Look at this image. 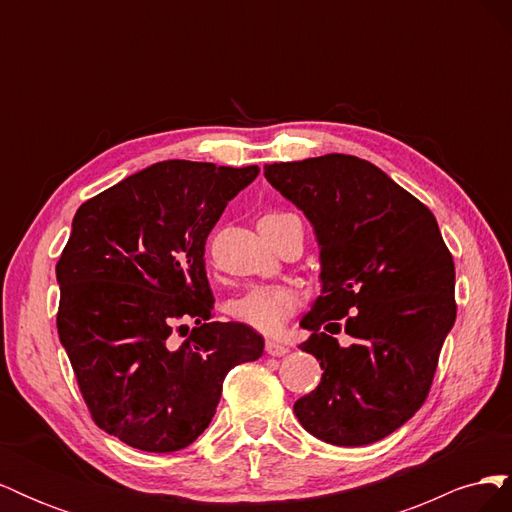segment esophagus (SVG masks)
<instances>
[{
  "mask_svg": "<svg viewBox=\"0 0 512 512\" xmlns=\"http://www.w3.org/2000/svg\"><path fill=\"white\" fill-rule=\"evenodd\" d=\"M265 350H267V354H271V356H284V354H288V346H284V344H280V342H275V339H267Z\"/></svg>",
  "mask_w": 512,
  "mask_h": 512,
  "instance_id": "obj_1",
  "label": "esophagus"
}]
</instances>
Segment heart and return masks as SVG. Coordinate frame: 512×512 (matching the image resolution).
<instances>
[{
	"label": "heart",
	"mask_w": 512,
	"mask_h": 512,
	"mask_svg": "<svg viewBox=\"0 0 512 512\" xmlns=\"http://www.w3.org/2000/svg\"><path fill=\"white\" fill-rule=\"evenodd\" d=\"M288 213H267L262 220H277ZM260 220V222H262ZM299 294L284 284H256L228 303V316L258 333H280L286 320L297 312Z\"/></svg>",
	"instance_id": "heart-1"
}]
</instances>
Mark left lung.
I'll use <instances>...</instances> for the list:
<instances>
[{
    "mask_svg": "<svg viewBox=\"0 0 512 512\" xmlns=\"http://www.w3.org/2000/svg\"><path fill=\"white\" fill-rule=\"evenodd\" d=\"M265 177L314 224L322 294L299 348L322 367L297 399L299 423L335 446L389 436L425 404L457 318L455 262L433 213L367 160L327 153L265 164ZM353 337L339 347L334 335Z\"/></svg>",
    "mask_w": 512,
    "mask_h": 512,
    "instance_id": "1",
    "label": "left lung"
}]
</instances>
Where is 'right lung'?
<instances>
[{
	"instance_id": "1",
	"label": "right lung",
	"mask_w": 512,
	"mask_h": 512,
	"mask_svg": "<svg viewBox=\"0 0 512 512\" xmlns=\"http://www.w3.org/2000/svg\"><path fill=\"white\" fill-rule=\"evenodd\" d=\"M256 175L258 166L168 160L74 215L57 262V333L94 423L138 451L190 446L228 371L262 356L254 329L213 320L205 271L209 232Z\"/></svg>"
}]
</instances>
